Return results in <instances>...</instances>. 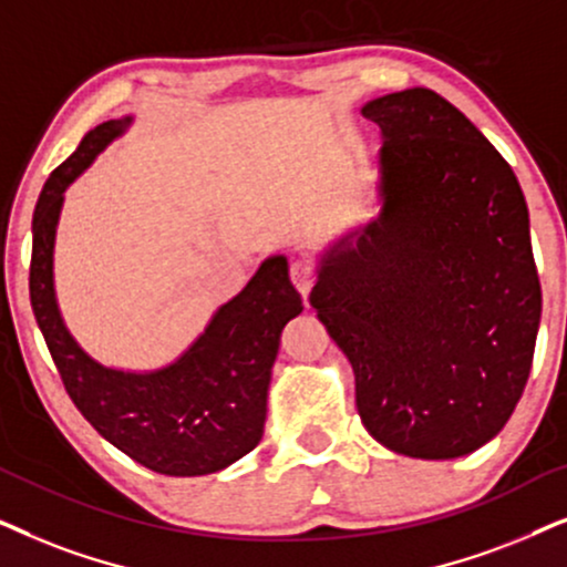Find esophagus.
Here are the masks:
<instances>
[{"mask_svg": "<svg viewBox=\"0 0 567 567\" xmlns=\"http://www.w3.org/2000/svg\"><path fill=\"white\" fill-rule=\"evenodd\" d=\"M290 279H292V285H296V290L300 292V296L308 298V292H311L313 285H316V269L308 261H292L290 264Z\"/></svg>", "mask_w": 567, "mask_h": 567, "instance_id": "esophagus-1", "label": "esophagus"}]
</instances>
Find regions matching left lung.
I'll use <instances>...</instances> for the list:
<instances>
[{
    "instance_id": "1",
    "label": "left lung",
    "mask_w": 567,
    "mask_h": 567,
    "mask_svg": "<svg viewBox=\"0 0 567 567\" xmlns=\"http://www.w3.org/2000/svg\"><path fill=\"white\" fill-rule=\"evenodd\" d=\"M381 126V215L321 259L311 306L354 371L375 441L456 458L501 433L524 394L542 316L516 173L427 87L362 105Z\"/></svg>"
}]
</instances>
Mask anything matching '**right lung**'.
Segmentation results:
<instances>
[{
    "instance_id": "obj_1",
    "label": "right lung",
    "mask_w": 567,
    "mask_h": 567,
    "mask_svg": "<svg viewBox=\"0 0 567 567\" xmlns=\"http://www.w3.org/2000/svg\"><path fill=\"white\" fill-rule=\"evenodd\" d=\"M132 124H97L51 173L33 213L30 306L66 394L111 446L168 477L220 472L259 446L267 389L285 323L303 311L288 259L269 256L236 298L217 308L176 362L150 373L105 368L66 331L54 296V238L66 186Z\"/></svg>"
}]
</instances>
